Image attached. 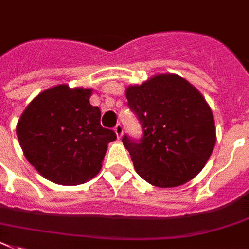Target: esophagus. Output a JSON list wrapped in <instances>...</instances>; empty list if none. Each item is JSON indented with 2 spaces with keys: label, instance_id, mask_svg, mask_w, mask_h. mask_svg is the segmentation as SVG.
<instances>
[{
  "label": "esophagus",
  "instance_id": "obj_1",
  "mask_svg": "<svg viewBox=\"0 0 249 249\" xmlns=\"http://www.w3.org/2000/svg\"><path fill=\"white\" fill-rule=\"evenodd\" d=\"M115 133H116V137L118 138H121L123 137V133H124V129H123V126H121V124H118L116 126H115Z\"/></svg>",
  "mask_w": 249,
  "mask_h": 249
}]
</instances>
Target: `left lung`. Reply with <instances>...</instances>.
<instances>
[{"label": "left lung", "instance_id": "obj_1", "mask_svg": "<svg viewBox=\"0 0 249 249\" xmlns=\"http://www.w3.org/2000/svg\"><path fill=\"white\" fill-rule=\"evenodd\" d=\"M125 96L144 131L139 142L123 137L138 175L157 187H177L197 176L216 142L212 108L199 89L164 73L129 86Z\"/></svg>", "mask_w": 249, "mask_h": 249}]
</instances>
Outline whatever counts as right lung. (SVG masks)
Segmentation results:
<instances>
[{
  "label": "right lung",
  "mask_w": 249,
  "mask_h": 249,
  "mask_svg": "<svg viewBox=\"0 0 249 249\" xmlns=\"http://www.w3.org/2000/svg\"><path fill=\"white\" fill-rule=\"evenodd\" d=\"M92 89L58 85L26 106L16 125L26 160L41 176L58 185L76 186L102 167L114 130L102 128L101 111L89 104Z\"/></svg>",
  "instance_id": "add662e5"
}]
</instances>
